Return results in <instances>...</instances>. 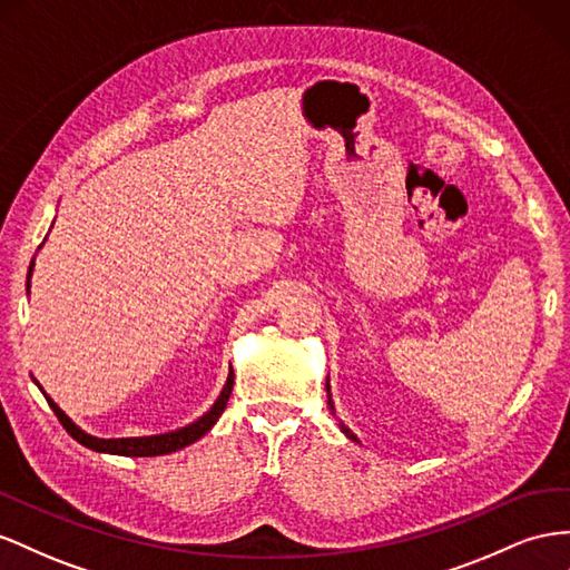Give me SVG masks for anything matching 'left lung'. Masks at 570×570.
I'll use <instances>...</instances> for the list:
<instances>
[{
    "instance_id": "1",
    "label": "left lung",
    "mask_w": 570,
    "mask_h": 570,
    "mask_svg": "<svg viewBox=\"0 0 570 570\" xmlns=\"http://www.w3.org/2000/svg\"><path fill=\"white\" fill-rule=\"evenodd\" d=\"M326 391H328V405H331V410H333V400H331V386H328V383H326ZM341 429H343V434H345L347 439H352V441H357V436H355V434H352L347 426H343V424H341Z\"/></svg>"
}]
</instances>
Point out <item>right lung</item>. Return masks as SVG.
<instances>
[{"instance_id":"obj_1","label":"right lung","mask_w":570,"mask_h":570,"mask_svg":"<svg viewBox=\"0 0 570 570\" xmlns=\"http://www.w3.org/2000/svg\"><path fill=\"white\" fill-rule=\"evenodd\" d=\"M30 273H33V264H30V268H28V283H26V287H28V289H30ZM33 381H36V379H33ZM36 383H38V381H36ZM233 383H235V372H233V368H229L227 381H225V386H223V391H220L218 400H215L213 407L204 414V417H198L196 422H191V424H187V426H181V429H175V432H167V434H156V436H134V439H98V436H90V434H86L83 429H81V426H76V424L67 417V414L59 410V405L55 403V400L40 389V383H38V389L42 391L45 400H48L50 407H52V412L57 414V420L61 422V426L67 429L69 436L79 441L81 445H86V449H90V451H98V453H112V455L150 458V455H167V453H175V451L184 449V445H189V443H194V441L202 439L204 434H208V432H210V426H213L215 422H218V417H220L223 410H225V405H227L229 393H233Z\"/></svg>"}]
</instances>
